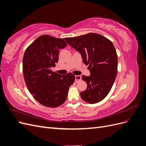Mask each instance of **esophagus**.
Returning <instances> with one entry per match:
<instances>
[{
    "instance_id": "34e87169",
    "label": "esophagus",
    "mask_w": 146,
    "mask_h": 146,
    "mask_svg": "<svg viewBox=\"0 0 146 146\" xmlns=\"http://www.w3.org/2000/svg\"><path fill=\"white\" fill-rule=\"evenodd\" d=\"M82 79V77L80 76H75V82L76 83L78 82L79 80H80Z\"/></svg>"
}]
</instances>
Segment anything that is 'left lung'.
Returning a JSON list of instances; mask_svg holds the SVG:
<instances>
[{
	"instance_id": "left-lung-1",
	"label": "left lung",
	"mask_w": 146,
	"mask_h": 146,
	"mask_svg": "<svg viewBox=\"0 0 146 146\" xmlns=\"http://www.w3.org/2000/svg\"><path fill=\"white\" fill-rule=\"evenodd\" d=\"M64 39L89 65L90 76H82L87 83L86 90L80 92L82 99L91 104L99 102L108 94L117 72V56L112 42L95 33Z\"/></svg>"
}]
</instances>
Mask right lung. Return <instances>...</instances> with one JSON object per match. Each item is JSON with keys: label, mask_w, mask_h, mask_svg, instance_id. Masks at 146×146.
Here are the masks:
<instances>
[{"label": "right lung", "mask_w": 146, "mask_h": 146, "mask_svg": "<svg viewBox=\"0 0 146 146\" xmlns=\"http://www.w3.org/2000/svg\"><path fill=\"white\" fill-rule=\"evenodd\" d=\"M67 46L63 39L44 35L25 50L23 69L26 85L39 104L55 108L67 99L70 85L75 81L71 73L60 75L51 70L58 63L59 50Z\"/></svg>", "instance_id": "right-lung-1"}]
</instances>
